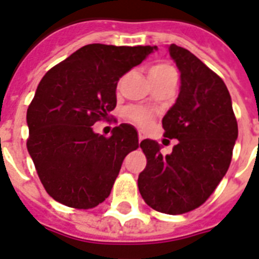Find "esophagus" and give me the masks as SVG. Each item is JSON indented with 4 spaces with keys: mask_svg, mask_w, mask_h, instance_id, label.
Returning <instances> with one entry per match:
<instances>
[{
    "mask_svg": "<svg viewBox=\"0 0 259 259\" xmlns=\"http://www.w3.org/2000/svg\"><path fill=\"white\" fill-rule=\"evenodd\" d=\"M144 140V134L141 133V132H140V133H138V141H140V143H141V141H143Z\"/></svg>",
    "mask_w": 259,
    "mask_h": 259,
    "instance_id": "34e87169",
    "label": "esophagus"
}]
</instances>
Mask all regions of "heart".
I'll return each instance as SVG.
<instances>
[{
	"mask_svg": "<svg viewBox=\"0 0 259 259\" xmlns=\"http://www.w3.org/2000/svg\"><path fill=\"white\" fill-rule=\"evenodd\" d=\"M148 77H149L151 82L157 84V82L177 80L178 73L172 65L168 62H156L148 68ZM126 116L130 121H133L134 123L140 126H148L152 122V112L145 108L129 107L126 110Z\"/></svg>",
	"mask_w": 259,
	"mask_h": 259,
	"instance_id": "b5f03b06",
	"label": "heart"
}]
</instances>
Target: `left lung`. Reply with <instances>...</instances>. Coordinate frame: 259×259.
<instances>
[{
	"mask_svg": "<svg viewBox=\"0 0 259 259\" xmlns=\"http://www.w3.org/2000/svg\"><path fill=\"white\" fill-rule=\"evenodd\" d=\"M168 51L181 88L161 122L165 137L179 143L163 156L156 141H141L147 167L138 175V190L157 212L182 214L204 204L228 171L238 122L222 78L186 49L171 45Z\"/></svg>",
	"mask_w": 259,
	"mask_h": 259,
	"instance_id": "left-lung-1",
	"label": "left lung"
}]
</instances>
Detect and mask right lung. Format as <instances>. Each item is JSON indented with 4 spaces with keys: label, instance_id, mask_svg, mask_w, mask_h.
I'll list each match as a JSON object with an SVG mask.
<instances>
[{
    "label": "right lung",
    "instance_id": "right-lung-1",
    "mask_svg": "<svg viewBox=\"0 0 259 259\" xmlns=\"http://www.w3.org/2000/svg\"><path fill=\"white\" fill-rule=\"evenodd\" d=\"M156 46L87 45L43 76L27 110V140L49 195L76 209L102 204L129 152L138 148L134 126L121 123L111 137L95 133L116 106V84Z\"/></svg>",
    "mask_w": 259,
    "mask_h": 259
}]
</instances>
